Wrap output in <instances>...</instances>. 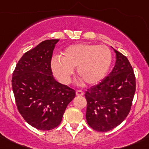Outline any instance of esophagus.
Wrapping results in <instances>:
<instances>
[{
  "instance_id": "1",
  "label": "esophagus",
  "mask_w": 149,
  "mask_h": 149,
  "mask_svg": "<svg viewBox=\"0 0 149 149\" xmlns=\"http://www.w3.org/2000/svg\"><path fill=\"white\" fill-rule=\"evenodd\" d=\"M84 95V93L81 90H77L76 91V95L77 96H82Z\"/></svg>"
}]
</instances>
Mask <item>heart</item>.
<instances>
[{
    "instance_id": "1",
    "label": "heart",
    "mask_w": 149,
    "mask_h": 149,
    "mask_svg": "<svg viewBox=\"0 0 149 149\" xmlns=\"http://www.w3.org/2000/svg\"><path fill=\"white\" fill-rule=\"evenodd\" d=\"M112 61V52L107 46L77 44L67 47L61 58L54 56L51 67L54 75L64 85L70 83L77 67L78 76L87 85H94L105 77Z\"/></svg>"
}]
</instances>
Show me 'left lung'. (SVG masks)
I'll return each instance as SVG.
<instances>
[{"mask_svg": "<svg viewBox=\"0 0 149 149\" xmlns=\"http://www.w3.org/2000/svg\"><path fill=\"white\" fill-rule=\"evenodd\" d=\"M113 50L116 61L112 72L85 93L86 120L93 129L99 132L110 131L125 120L136 91V78L129 61Z\"/></svg>", "mask_w": 149, "mask_h": 149, "instance_id": "1", "label": "left lung"}]
</instances>
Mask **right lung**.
<instances>
[{
	"mask_svg": "<svg viewBox=\"0 0 149 149\" xmlns=\"http://www.w3.org/2000/svg\"><path fill=\"white\" fill-rule=\"evenodd\" d=\"M59 39L45 40L26 52L12 77V88L19 113L33 128L49 131L57 127L75 91L52 75L51 60Z\"/></svg>",
	"mask_w": 149,
	"mask_h": 149,
	"instance_id": "obj_1",
	"label": "right lung"
}]
</instances>
